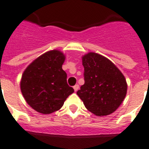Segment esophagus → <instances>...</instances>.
<instances>
[{"label": "esophagus", "mask_w": 149, "mask_h": 149, "mask_svg": "<svg viewBox=\"0 0 149 149\" xmlns=\"http://www.w3.org/2000/svg\"><path fill=\"white\" fill-rule=\"evenodd\" d=\"M79 86L78 85H74V86H73V89H74L75 92H76V91L79 90Z\"/></svg>", "instance_id": "34e87169"}]
</instances>
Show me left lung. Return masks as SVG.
Instances as JSON below:
<instances>
[{"instance_id":"obj_1","label":"left lung","mask_w":149,"mask_h":149,"mask_svg":"<svg viewBox=\"0 0 149 149\" xmlns=\"http://www.w3.org/2000/svg\"><path fill=\"white\" fill-rule=\"evenodd\" d=\"M85 84L77 91L88 110L95 116H108L117 109L126 97L125 76L107 58L95 52L82 57Z\"/></svg>"}]
</instances>
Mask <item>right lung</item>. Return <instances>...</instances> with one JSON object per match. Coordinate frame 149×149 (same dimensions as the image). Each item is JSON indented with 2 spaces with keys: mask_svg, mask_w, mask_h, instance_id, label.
<instances>
[{
  "mask_svg": "<svg viewBox=\"0 0 149 149\" xmlns=\"http://www.w3.org/2000/svg\"><path fill=\"white\" fill-rule=\"evenodd\" d=\"M65 58L62 52L51 50L33 61L23 72L22 94L28 105L40 113L59 110L74 92L67 85V73L62 69Z\"/></svg>",
  "mask_w": 149,
  "mask_h": 149,
  "instance_id": "obj_1",
  "label": "right lung"
}]
</instances>
